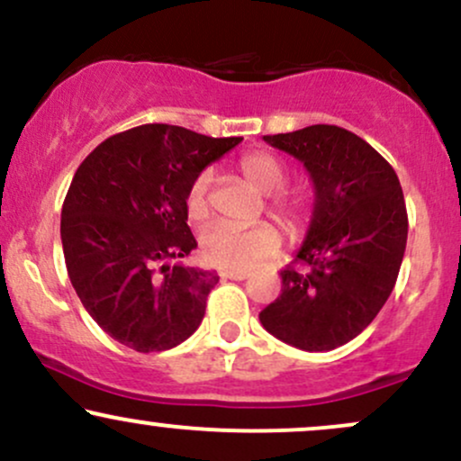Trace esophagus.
I'll return each mask as SVG.
<instances>
[{
    "label": "esophagus",
    "mask_w": 461,
    "mask_h": 461,
    "mask_svg": "<svg viewBox=\"0 0 461 461\" xmlns=\"http://www.w3.org/2000/svg\"><path fill=\"white\" fill-rule=\"evenodd\" d=\"M221 275H223L225 279H236V282H242V279H247L249 271H236V268H230V271H221Z\"/></svg>",
    "instance_id": "esophagus-1"
}]
</instances>
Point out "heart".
<instances>
[{"label":"heart","mask_w":461,"mask_h":461,"mask_svg":"<svg viewBox=\"0 0 461 461\" xmlns=\"http://www.w3.org/2000/svg\"><path fill=\"white\" fill-rule=\"evenodd\" d=\"M240 171L249 182L268 193V210L290 236H299L310 221L308 194L301 190H284L288 179V168L279 158L271 153L256 151L240 160ZM210 186H212V171L201 168L190 179L186 188V214L193 221H203L210 212ZM201 253L210 264L221 268H245L256 267L267 258H271L279 249V231L271 223H256L238 227L230 223H212L201 231Z\"/></svg>","instance_id":"heart-1"}]
</instances>
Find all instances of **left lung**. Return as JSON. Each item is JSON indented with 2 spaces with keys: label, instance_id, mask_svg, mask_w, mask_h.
Wrapping results in <instances>:
<instances>
[{
  "label": "left lung",
  "instance_id": "1",
  "mask_svg": "<svg viewBox=\"0 0 461 461\" xmlns=\"http://www.w3.org/2000/svg\"><path fill=\"white\" fill-rule=\"evenodd\" d=\"M303 162L314 184L305 268L282 273V294L260 312L264 330L303 351L347 345L393 293L407 242V210L394 168L338 125L264 136Z\"/></svg>",
  "mask_w": 461,
  "mask_h": 461
}]
</instances>
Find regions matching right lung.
I'll use <instances>...</instances> for the list:
<instances>
[{
    "mask_svg": "<svg viewBox=\"0 0 461 461\" xmlns=\"http://www.w3.org/2000/svg\"><path fill=\"white\" fill-rule=\"evenodd\" d=\"M240 140L147 123L79 164L62 203V251L79 301L116 342L167 351L197 331L219 275L177 262L197 249L184 197Z\"/></svg>",
    "mask_w": 461,
    "mask_h": 461,
    "instance_id": "add662e5",
    "label": "right lung"
}]
</instances>
